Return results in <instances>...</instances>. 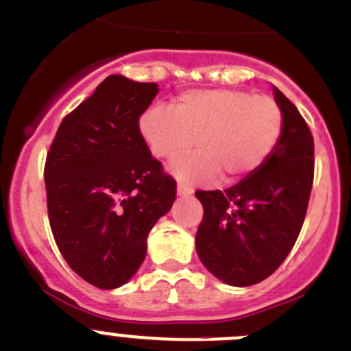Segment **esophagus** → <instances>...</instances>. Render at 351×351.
I'll return each mask as SVG.
<instances>
[{
    "label": "esophagus",
    "instance_id": "34e87169",
    "mask_svg": "<svg viewBox=\"0 0 351 351\" xmlns=\"http://www.w3.org/2000/svg\"><path fill=\"white\" fill-rule=\"evenodd\" d=\"M178 195L179 197H189V195H193V189L184 184H178Z\"/></svg>",
    "mask_w": 351,
    "mask_h": 351
}]
</instances>
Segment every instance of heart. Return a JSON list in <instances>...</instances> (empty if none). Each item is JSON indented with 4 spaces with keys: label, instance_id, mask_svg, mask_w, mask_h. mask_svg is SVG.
Masks as SVG:
<instances>
[{
    "label": "heart",
    "instance_id": "1",
    "mask_svg": "<svg viewBox=\"0 0 351 351\" xmlns=\"http://www.w3.org/2000/svg\"><path fill=\"white\" fill-rule=\"evenodd\" d=\"M284 130L275 99L243 90H193L181 94L172 111L153 106L139 118V134L158 160H172L170 172L182 182H223L247 178L268 160Z\"/></svg>",
    "mask_w": 351,
    "mask_h": 351
}]
</instances>
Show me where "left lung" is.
I'll return each instance as SVG.
<instances>
[{
    "mask_svg": "<svg viewBox=\"0 0 351 351\" xmlns=\"http://www.w3.org/2000/svg\"><path fill=\"white\" fill-rule=\"evenodd\" d=\"M284 114L282 137L268 160L231 188L197 191L204 219L197 254L233 287L268 278L294 247L313 184V137L294 104L273 86Z\"/></svg>",
    "mask_w": 351,
    "mask_h": 351,
    "instance_id": "obj_1",
    "label": "left lung"
}]
</instances>
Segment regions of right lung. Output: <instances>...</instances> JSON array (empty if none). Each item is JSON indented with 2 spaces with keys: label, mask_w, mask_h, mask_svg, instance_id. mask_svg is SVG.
Here are the masks:
<instances>
[{
  "label": "right lung",
  "mask_w": 351,
  "mask_h": 351,
  "mask_svg": "<svg viewBox=\"0 0 351 351\" xmlns=\"http://www.w3.org/2000/svg\"><path fill=\"white\" fill-rule=\"evenodd\" d=\"M158 90L108 76L64 118L47 154L53 239L71 269L99 289L121 287L136 275L151 228L176 200V181L139 134Z\"/></svg>",
  "instance_id": "add662e5"
}]
</instances>
